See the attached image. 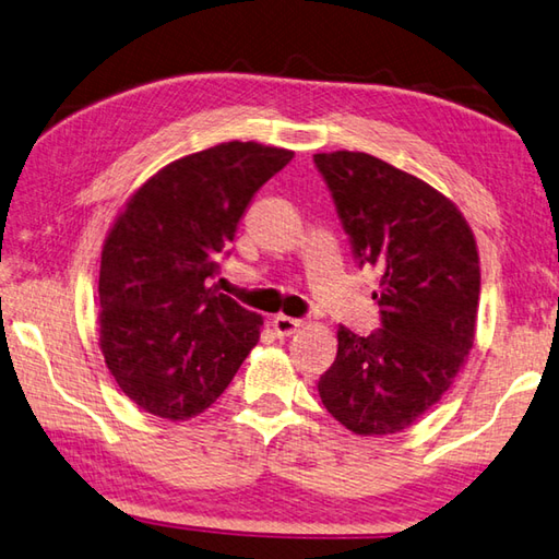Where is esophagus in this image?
<instances>
[{
    "label": "esophagus",
    "mask_w": 559,
    "mask_h": 559,
    "mask_svg": "<svg viewBox=\"0 0 559 559\" xmlns=\"http://www.w3.org/2000/svg\"><path fill=\"white\" fill-rule=\"evenodd\" d=\"M271 326L273 332H276V336H290L295 334L302 326V320H295V317H286V314H278L273 317L271 320Z\"/></svg>",
    "instance_id": "obj_1"
}]
</instances>
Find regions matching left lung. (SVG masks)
Masks as SVG:
<instances>
[{
    "label": "left lung",
    "mask_w": 559,
    "mask_h": 559,
    "mask_svg": "<svg viewBox=\"0 0 559 559\" xmlns=\"http://www.w3.org/2000/svg\"><path fill=\"white\" fill-rule=\"evenodd\" d=\"M314 164L358 264L380 271L382 320L368 336L338 326L317 390L348 431L400 433L443 397L475 344V235L451 199L373 155L320 152Z\"/></svg>",
    "instance_id": "obj_1"
}]
</instances>
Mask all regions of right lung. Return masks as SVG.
I'll return each instance as SVG.
<instances>
[{
    "mask_svg": "<svg viewBox=\"0 0 559 559\" xmlns=\"http://www.w3.org/2000/svg\"><path fill=\"white\" fill-rule=\"evenodd\" d=\"M290 159L283 147L221 142L167 164L118 213L98 271V346L140 409L199 417L257 346L261 314L207 281L251 195Z\"/></svg>",
    "mask_w": 559,
    "mask_h": 559,
    "instance_id": "obj_1",
    "label": "right lung"
}]
</instances>
